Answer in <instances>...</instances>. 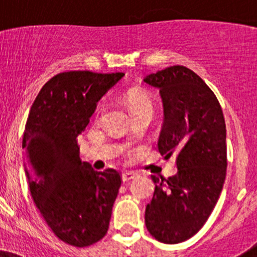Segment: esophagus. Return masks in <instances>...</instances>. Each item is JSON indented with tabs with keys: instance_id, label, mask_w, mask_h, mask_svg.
Returning <instances> with one entry per match:
<instances>
[{
	"instance_id": "esophagus-1",
	"label": "esophagus",
	"mask_w": 257,
	"mask_h": 257,
	"mask_svg": "<svg viewBox=\"0 0 257 257\" xmlns=\"http://www.w3.org/2000/svg\"><path fill=\"white\" fill-rule=\"evenodd\" d=\"M136 177L137 174L134 172H124L123 174H121V179H123V181H129Z\"/></svg>"
}]
</instances>
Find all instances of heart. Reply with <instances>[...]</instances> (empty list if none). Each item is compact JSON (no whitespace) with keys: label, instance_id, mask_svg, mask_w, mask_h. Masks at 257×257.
<instances>
[{"label":"heart","instance_id":"1","mask_svg":"<svg viewBox=\"0 0 257 257\" xmlns=\"http://www.w3.org/2000/svg\"><path fill=\"white\" fill-rule=\"evenodd\" d=\"M126 104H128L129 109H131V113L133 116L137 115H153V112H154V104H153V100L150 99L149 95L144 92H139V90H133V92H129L128 95H126ZM105 108V102L102 100V102L98 103L97 110H95V114L97 116H99L100 114L104 112Z\"/></svg>","mask_w":257,"mask_h":257}]
</instances>
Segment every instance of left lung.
Segmentation results:
<instances>
[{"mask_svg":"<svg viewBox=\"0 0 257 257\" xmlns=\"http://www.w3.org/2000/svg\"><path fill=\"white\" fill-rule=\"evenodd\" d=\"M159 89L164 123L158 149L175 155L178 173L152 175L154 195L145 225L160 242L179 243L196 234L216 205L226 177V125L216 95L184 66H172L144 78Z\"/></svg>","mask_w":257,"mask_h":257,"instance_id":"obj_1","label":"left lung"}]
</instances>
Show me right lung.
Instances as JSON below:
<instances>
[{
	"label": "right lung",
	"mask_w": 257,
	"mask_h": 257,
	"mask_svg": "<svg viewBox=\"0 0 257 257\" xmlns=\"http://www.w3.org/2000/svg\"><path fill=\"white\" fill-rule=\"evenodd\" d=\"M124 73L63 72L36 97L23 133L25 167L36 206L58 239L85 247L105 236L121 178L79 158L77 137L97 103Z\"/></svg>",
	"instance_id": "1"
}]
</instances>
